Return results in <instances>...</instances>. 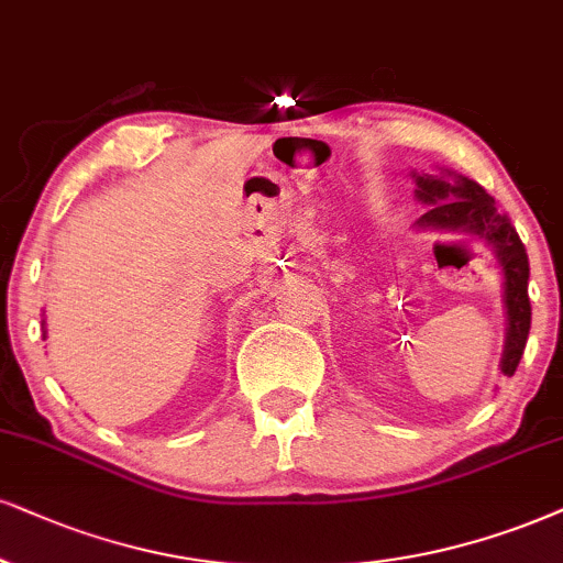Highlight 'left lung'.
Segmentation results:
<instances>
[{
	"label": "left lung",
	"instance_id": "8db88e82",
	"mask_svg": "<svg viewBox=\"0 0 563 563\" xmlns=\"http://www.w3.org/2000/svg\"><path fill=\"white\" fill-rule=\"evenodd\" d=\"M415 198L428 211L415 221L418 232H460L470 238H481L490 247L494 258L501 268L504 279V313H506V336L501 367L504 376H515L519 360H522L527 334H530V297H527V282H530V263L517 229L509 219L501 217L496 200L483 190L475 179L454 175L443 169L439 175L412 172Z\"/></svg>",
	"mask_w": 563,
	"mask_h": 563
}]
</instances>
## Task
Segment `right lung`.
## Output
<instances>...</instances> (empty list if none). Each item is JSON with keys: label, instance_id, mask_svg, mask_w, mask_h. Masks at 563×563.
Segmentation results:
<instances>
[{"label": "right lung", "instance_id": "add662e5", "mask_svg": "<svg viewBox=\"0 0 563 563\" xmlns=\"http://www.w3.org/2000/svg\"><path fill=\"white\" fill-rule=\"evenodd\" d=\"M41 331H44V339H46V321H41Z\"/></svg>", "mask_w": 563, "mask_h": 563}]
</instances>
